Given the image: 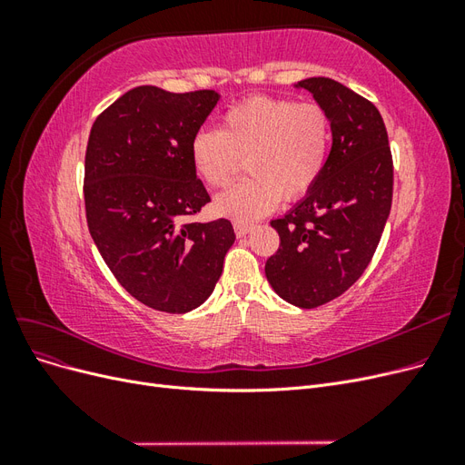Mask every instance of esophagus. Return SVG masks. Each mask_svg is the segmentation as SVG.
<instances>
[{"label":"esophagus","mask_w":465,"mask_h":465,"mask_svg":"<svg viewBox=\"0 0 465 465\" xmlns=\"http://www.w3.org/2000/svg\"><path fill=\"white\" fill-rule=\"evenodd\" d=\"M250 231H252V224L250 223H246V221H234V232H236L238 238L246 236Z\"/></svg>","instance_id":"esophagus-1"}]
</instances>
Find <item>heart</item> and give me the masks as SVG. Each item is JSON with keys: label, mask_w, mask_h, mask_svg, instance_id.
Here are the masks:
<instances>
[{"label": "heart", "mask_w": 465, "mask_h": 465, "mask_svg": "<svg viewBox=\"0 0 465 465\" xmlns=\"http://www.w3.org/2000/svg\"><path fill=\"white\" fill-rule=\"evenodd\" d=\"M330 118L318 104L289 98L250 96L221 118V130H200L190 143L193 171L205 184L221 188L241 159L252 178L219 193V215L256 219L285 195L299 200L316 184L330 151Z\"/></svg>", "instance_id": "b5f03b06"}]
</instances>
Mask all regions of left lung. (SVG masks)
<instances>
[{"mask_svg":"<svg viewBox=\"0 0 465 465\" xmlns=\"http://www.w3.org/2000/svg\"><path fill=\"white\" fill-rule=\"evenodd\" d=\"M326 112V166L285 217L272 221L279 250L265 277L281 299L316 308L343 294L367 270L391 207L393 166L386 125L367 98L328 77L299 81Z\"/></svg>","mask_w":465,"mask_h":465,"instance_id":"1","label":"left lung"}]
</instances>
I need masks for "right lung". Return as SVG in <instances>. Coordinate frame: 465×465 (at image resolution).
<instances>
[{"label":"right lung","instance_id":"1","mask_svg":"<svg viewBox=\"0 0 465 465\" xmlns=\"http://www.w3.org/2000/svg\"><path fill=\"white\" fill-rule=\"evenodd\" d=\"M219 98L135 87L91 128L83 186L89 232L118 283L154 311L184 314L203 304L236 238L227 219L182 223L209 202L190 143Z\"/></svg>","mask_w":465,"mask_h":465}]
</instances>
